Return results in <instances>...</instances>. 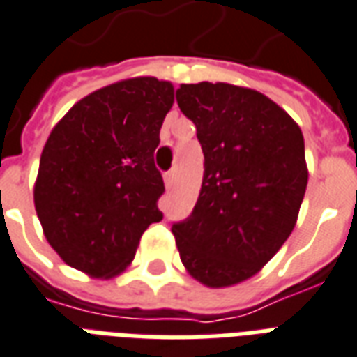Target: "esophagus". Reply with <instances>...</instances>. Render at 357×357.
<instances>
[{
	"mask_svg": "<svg viewBox=\"0 0 357 357\" xmlns=\"http://www.w3.org/2000/svg\"><path fill=\"white\" fill-rule=\"evenodd\" d=\"M165 185H167V189H172L176 185V170H170V172L165 174Z\"/></svg>",
	"mask_w": 357,
	"mask_h": 357,
	"instance_id": "esophagus-1",
	"label": "esophagus"
}]
</instances>
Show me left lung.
<instances>
[{
    "label": "left lung",
    "instance_id": "obj_1",
    "mask_svg": "<svg viewBox=\"0 0 357 357\" xmlns=\"http://www.w3.org/2000/svg\"><path fill=\"white\" fill-rule=\"evenodd\" d=\"M176 100L204 151L197 206L172 225L179 258L206 287H230L260 271L292 234L309 178L303 135L255 89L181 84Z\"/></svg>",
    "mask_w": 357,
    "mask_h": 357
}]
</instances>
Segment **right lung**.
I'll list each match as a JSON object with an SVG mask.
<instances>
[{"mask_svg": "<svg viewBox=\"0 0 357 357\" xmlns=\"http://www.w3.org/2000/svg\"><path fill=\"white\" fill-rule=\"evenodd\" d=\"M170 82L130 78L78 100L46 140L35 209L52 249L70 268L114 277L135 258L144 230L162 219L155 167Z\"/></svg>", "mask_w": 357, "mask_h": 357, "instance_id": "right-lung-1", "label": "right lung"}]
</instances>
